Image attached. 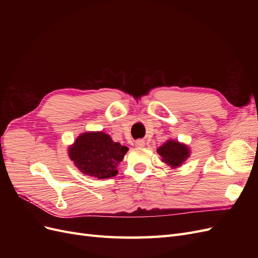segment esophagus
I'll list each match as a JSON object with an SVG mask.
<instances>
[{"mask_svg":"<svg viewBox=\"0 0 258 258\" xmlns=\"http://www.w3.org/2000/svg\"><path fill=\"white\" fill-rule=\"evenodd\" d=\"M136 145H137L138 147H143V146L145 145L144 140H138V141L136 142Z\"/></svg>","mask_w":258,"mask_h":258,"instance_id":"esophagus-1","label":"esophagus"}]
</instances>
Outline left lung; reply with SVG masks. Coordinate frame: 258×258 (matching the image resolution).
I'll return each instance as SVG.
<instances>
[{
    "label": "left lung",
    "mask_w": 258,
    "mask_h": 258,
    "mask_svg": "<svg viewBox=\"0 0 258 258\" xmlns=\"http://www.w3.org/2000/svg\"><path fill=\"white\" fill-rule=\"evenodd\" d=\"M158 154L162 157V161L172 168L181 166V163L189 156L188 147L178 143L173 140H169L157 150Z\"/></svg>",
    "instance_id": "left-lung-1"
}]
</instances>
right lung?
I'll use <instances>...</instances> for the list:
<instances>
[{
  "label": "right lung",
  "mask_w": 258,
  "mask_h": 258,
  "mask_svg": "<svg viewBox=\"0 0 258 258\" xmlns=\"http://www.w3.org/2000/svg\"><path fill=\"white\" fill-rule=\"evenodd\" d=\"M128 147L114 142L103 132H86L70 147L69 156L83 173L98 178H108L117 173Z\"/></svg>",
  "instance_id": "add662e5"
}]
</instances>
